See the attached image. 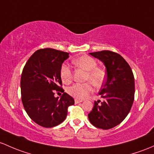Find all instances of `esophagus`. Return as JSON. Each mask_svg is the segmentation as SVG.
Wrapping results in <instances>:
<instances>
[{
	"label": "esophagus",
	"instance_id": "esophagus-1",
	"mask_svg": "<svg viewBox=\"0 0 154 154\" xmlns=\"http://www.w3.org/2000/svg\"><path fill=\"white\" fill-rule=\"evenodd\" d=\"M82 100H77V99H75L74 100V103H75V104H78V103H82Z\"/></svg>",
	"mask_w": 154,
	"mask_h": 154
}]
</instances>
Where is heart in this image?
Returning <instances> with one entry per match:
<instances>
[{"mask_svg": "<svg viewBox=\"0 0 154 154\" xmlns=\"http://www.w3.org/2000/svg\"><path fill=\"white\" fill-rule=\"evenodd\" d=\"M73 64L77 67L86 71L85 80L90 81L95 87L103 84L105 79V72L100 68L97 67V63L91 57L88 55L80 56L73 60ZM60 78L63 83L69 84L72 80V71L68 65L63 64L60 69ZM93 88L90 82L76 83L67 89L68 93L73 97L83 100L91 93Z\"/></svg>", "mask_w": 154, "mask_h": 154, "instance_id": "obj_1", "label": "heart"}]
</instances>
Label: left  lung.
Returning <instances> with one entry per match:
<instances>
[{"label": "left lung", "mask_w": 154, "mask_h": 154, "mask_svg": "<svg viewBox=\"0 0 154 154\" xmlns=\"http://www.w3.org/2000/svg\"><path fill=\"white\" fill-rule=\"evenodd\" d=\"M89 54L104 64L107 77L99 92L103 101L94 102L88 117L94 126L107 130L120 124L130 112L135 92L134 74L125 60L117 53L101 51Z\"/></svg>", "instance_id": "1"}]
</instances>
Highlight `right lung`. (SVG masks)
Masks as SVG:
<instances>
[{
	"label": "right lung",
	"instance_id": "obj_1",
	"mask_svg": "<svg viewBox=\"0 0 154 154\" xmlns=\"http://www.w3.org/2000/svg\"><path fill=\"white\" fill-rule=\"evenodd\" d=\"M69 54L53 48L35 51L23 69L20 79L21 99L29 116L39 125L52 128L66 119L68 107L74 100L67 93L54 97L61 90L60 69Z\"/></svg>",
	"mask_w": 154,
	"mask_h": 154
}]
</instances>
